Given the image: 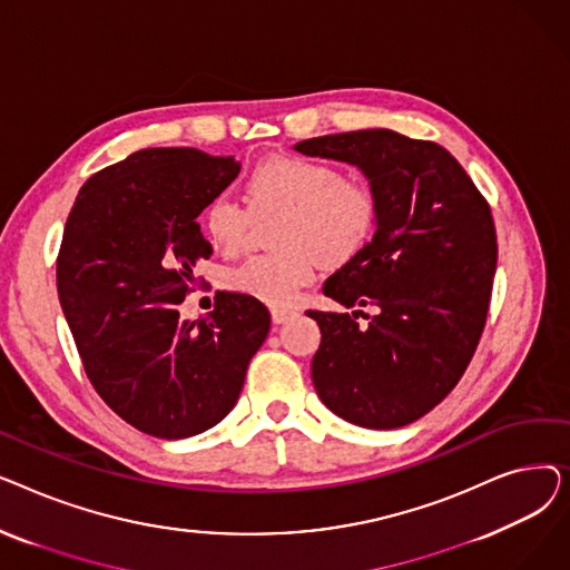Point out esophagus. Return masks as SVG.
I'll return each instance as SVG.
<instances>
[{"label":"esophagus","instance_id":"obj_1","mask_svg":"<svg viewBox=\"0 0 570 570\" xmlns=\"http://www.w3.org/2000/svg\"><path fill=\"white\" fill-rule=\"evenodd\" d=\"M269 314H273V323H286L288 318H293L295 316V312L293 309H282V307H273V312H269Z\"/></svg>","mask_w":570,"mask_h":570}]
</instances>
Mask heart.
Segmentation results:
<instances>
[{
    "label": "heart",
    "mask_w": 570,
    "mask_h": 570,
    "mask_svg": "<svg viewBox=\"0 0 570 570\" xmlns=\"http://www.w3.org/2000/svg\"><path fill=\"white\" fill-rule=\"evenodd\" d=\"M254 215L282 209L273 254L247 258L224 275V286L256 301L286 307L316 273V258L342 267L372 243L379 222V200L363 179L316 159L275 157L258 164L245 183ZM203 230L226 256L245 245L249 215L230 198L209 200L203 209Z\"/></svg>",
    "instance_id": "heart-1"
}]
</instances>
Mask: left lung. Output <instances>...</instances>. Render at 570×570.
<instances>
[{"instance_id":"left-lung-1","label":"left lung","mask_w":570,"mask_h":570,"mask_svg":"<svg viewBox=\"0 0 570 570\" xmlns=\"http://www.w3.org/2000/svg\"><path fill=\"white\" fill-rule=\"evenodd\" d=\"M293 149L361 168L379 200L372 243L323 284L327 297L357 309L307 312L321 327L314 387L353 425L404 428L453 391L481 340L497 269L490 205L448 149L391 129Z\"/></svg>"}]
</instances>
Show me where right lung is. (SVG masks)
<instances>
[{"label": "right lung", "instance_id": "right-lung-1", "mask_svg": "<svg viewBox=\"0 0 570 570\" xmlns=\"http://www.w3.org/2000/svg\"><path fill=\"white\" fill-rule=\"evenodd\" d=\"M237 173L233 157L149 147L89 177L69 213L59 305L95 391L149 436L224 421L269 333L267 309L243 293H222L203 321L177 309L213 254L196 219Z\"/></svg>", "mask_w": 570, "mask_h": 570}]
</instances>
